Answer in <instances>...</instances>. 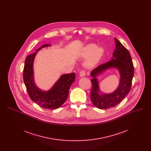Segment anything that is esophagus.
I'll use <instances>...</instances> for the list:
<instances>
[{
	"label": "esophagus",
	"instance_id": "obj_1",
	"mask_svg": "<svg viewBox=\"0 0 151 151\" xmlns=\"http://www.w3.org/2000/svg\"><path fill=\"white\" fill-rule=\"evenodd\" d=\"M79 75H80V77H83V76H84L86 75V71H84V70H82V71H81L80 72Z\"/></svg>",
	"mask_w": 151,
	"mask_h": 151
}]
</instances>
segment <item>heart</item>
I'll use <instances>...</instances> for the list:
<instances>
[{
    "mask_svg": "<svg viewBox=\"0 0 151 151\" xmlns=\"http://www.w3.org/2000/svg\"><path fill=\"white\" fill-rule=\"evenodd\" d=\"M105 50L103 47H98L93 43L89 44L81 50V55L83 57H89L86 62L87 67H92L98 63L104 55Z\"/></svg>",
    "mask_w": 151,
    "mask_h": 151,
    "instance_id": "obj_1",
    "label": "heart"
}]
</instances>
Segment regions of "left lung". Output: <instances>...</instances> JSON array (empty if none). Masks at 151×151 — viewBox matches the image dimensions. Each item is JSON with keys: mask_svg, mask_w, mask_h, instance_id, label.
Instances as JSON below:
<instances>
[{"mask_svg": "<svg viewBox=\"0 0 151 151\" xmlns=\"http://www.w3.org/2000/svg\"><path fill=\"white\" fill-rule=\"evenodd\" d=\"M114 40L116 49L111 59L107 63L99 65L91 73L93 78L91 80V99L95 106L102 109L115 106L129 93L134 73V65L129 51L119 40L115 38ZM111 68H116L120 72V85L113 93L100 95L98 82L95 77Z\"/></svg>", "mask_w": 151, "mask_h": 151, "instance_id": "obj_1", "label": "left lung"}]
</instances>
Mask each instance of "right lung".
<instances>
[{
	"label": "right lung",
	"instance_id": "obj_1",
	"mask_svg": "<svg viewBox=\"0 0 151 151\" xmlns=\"http://www.w3.org/2000/svg\"><path fill=\"white\" fill-rule=\"evenodd\" d=\"M44 45L26 58L23 71V79L27 91L31 100L45 109H55L60 107L67 100L69 90L75 80V73H71L63 75L48 91L40 89L34 80L33 62L38 51L42 48L50 46Z\"/></svg>",
	"mask_w": 151,
	"mask_h": 151
}]
</instances>
